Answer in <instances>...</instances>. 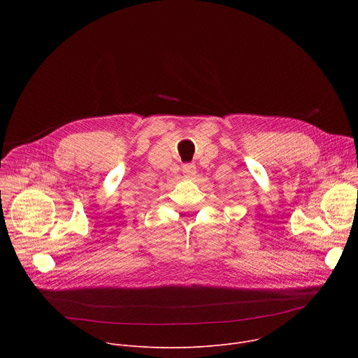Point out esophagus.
I'll use <instances>...</instances> for the list:
<instances>
[{
	"instance_id": "1",
	"label": "esophagus",
	"mask_w": 358,
	"mask_h": 358,
	"mask_svg": "<svg viewBox=\"0 0 358 358\" xmlns=\"http://www.w3.org/2000/svg\"><path fill=\"white\" fill-rule=\"evenodd\" d=\"M182 174L185 176V177H194L195 174H196V167H195V164H192V163H188V164H184L182 166Z\"/></svg>"
}]
</instances>
